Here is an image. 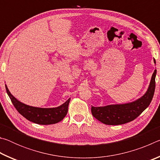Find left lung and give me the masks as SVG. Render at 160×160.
<instances>
[{
  "label": "left lung",
  "mask_w": 160,
  "mask_h": 160,
  "mask_svg": "<svg viewBox=\"0 0 160 160\" xmlns=\"http://www.w3.org/2000/svg\"><path fill=\"white\" fill-rule=\"evenodd\" d=\"M154 62L156 63L154 59ZM155 70L148 91L141 98L133 102L124 104L108 105L105 107H92L91 112L97 120L107 125H121L133 121L150 105L155 90Z\"/></svg>",
  "instance_id": "8db88e82"
}]
</instances>
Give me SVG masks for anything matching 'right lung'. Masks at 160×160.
<instances>
[{
	"mask_svg": "<svg viewBox=\"0 0 160 160\" xmlns=\"http://www.w3.org/2000/svg\"><path fill=\"white\" fill-rule=\"evenodd\" d=\"M5 89L12 104L18 112L32 122L41 125L54 124L63 120L67 114L70 98L60 107L56 108H38L28 106L18 101L10 94L6 85Z\"/></svg>",
	"mask_w": 160,
	"mask_h": 160,
	"instance_id": "1",
	"label": "right lung"
}]
</instances>
